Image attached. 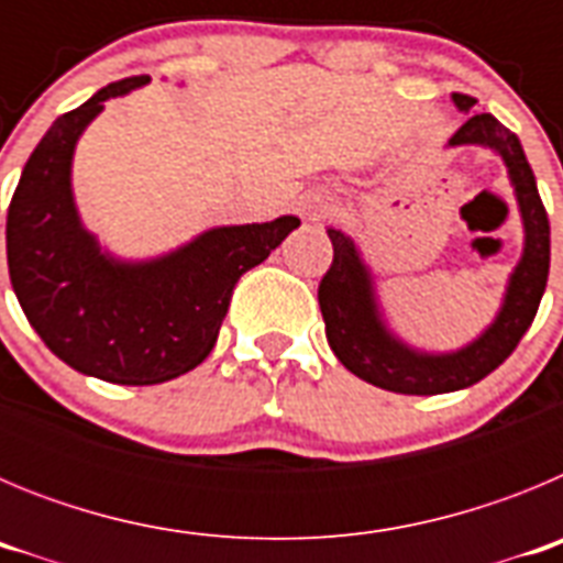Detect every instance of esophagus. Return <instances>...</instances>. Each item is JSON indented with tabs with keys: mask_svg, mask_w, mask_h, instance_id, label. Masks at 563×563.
<instances>
[{
	"mask_svg": "<svg viewBox=\"0 0 563 563\" xmlns=\"http://www.w3.org/2000/svg\"><path fill=\"white\" fill-rule=\"evenodd\" d=\"M327 211H332V202L321 194H305L301 200H298V213L305 217V220H318V217H324Z\"/></svg>",
	"mask_w": 563,
	"mask_h": 563,
	"instance_id": "obj_1",
	"label": "esophagus"
}]
</instances>
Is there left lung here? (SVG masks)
<instances>
[{
  "label": "left lung",
  "mask_w": 563,
  "mask_h": 563,
  "mask_svg": "<svg viewBox=\"0 0 563 563\" xmlns=\"http://www.w3.org/2000/svg\"><path fill=\"white\" fill-rule=\"evenodd\" d=\"M451 101L467 118L451 134L449 148L479 146L505 163L525 228L521 258L507 276L494 321L474 341L462 343L460 350L434 352L402 341L391 330L377 296L375 273L366 265L355 239L341 228H327L335 251L332 267L318 287L327 341L352 375L397 395H445L467 389L490 375L510 357L516 343L533 324L550 273V220L521 141L490 112H476V98L454 92Z\"/></svg>",
  "instance_id": "obj_1"
}]
</instances>
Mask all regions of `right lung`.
<instances>
[{"label":"right lung","mask_w":563,"mask_h":563,"mask_svg":"<svg viewBox=\"0 0 563 563\" xmlns=\"http://www.w3.org/2000/svg\"><path fill=\"white\" fill-rule=\"evenodd\" d=\"M148 81H114L62 114L24 163L8 208L10 285L30 327L67 366L121 386H154L200 366L239 276L301 225L296 217L217 225L148 258L101 245L78 213L73 157L103 103Z\"/></svg>","instance_id":"obj_1"}]
</instances>
